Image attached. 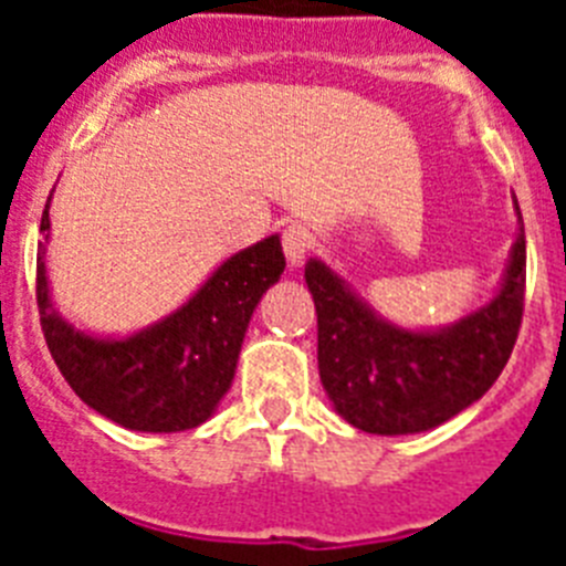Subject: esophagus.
I'll return each instance as SVG.
<instances>
[{"label": "esophagus", "instance_id": "1", "mask_svg": "<svg viewBox=\"0 0 566 566\" xmlns=\"http://www.w3.org/2000/svg\"><path fill=\"white\" fill-rule=\"evenodd\" d=\"M308 249H312V232L303 223H292V227L283 229V252H286L292 269L303 266Z\"/></svg>", "mask_w": 566, "mask_h": 566}]
</instances>
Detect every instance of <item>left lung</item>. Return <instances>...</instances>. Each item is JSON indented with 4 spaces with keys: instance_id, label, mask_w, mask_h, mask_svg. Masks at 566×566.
I'll list each match as a JSON object with an SVG mask.
<instances>
[{
    "instance_id": "8db88e82",
    "label": "left lung",
    "mask_w": 566,
    "mask_h": 566,
    "mask_svg": "<svg viewBox=\"0 0 566 566\" xmlns=\"http://www.w3.org/2000/svg\"><path fill=\"white\" fill-rule=\"evenodd\" d=\"M496 294L451 326L405 328L382 317L319 258L306 263L317 308L319 382L348 424L379 437L431 431L484 397L507 365L524 312V223Z\"/></svg>"
}]
</instances>
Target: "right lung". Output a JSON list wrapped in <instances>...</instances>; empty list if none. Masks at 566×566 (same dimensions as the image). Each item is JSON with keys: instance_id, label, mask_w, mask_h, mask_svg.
I'll list each match as a JSON object with an SVG mask.
<instances>
[{"instance_id": "1", "label": "right lung", "mask_w": 566, "mask_h": 566, "mask_svg": "<svg viewBox=\"0 0 566 566\" xmlns=\"http://www.w3.org/2000/svg\"><path fill=\"white\" fill-rule=\"evenodd\" d=\"M48 209L50 201L42 214L36 303L48 348L70 388L127 431L175 433L207 422L232 388L240 345L260 297L286 269L280 234L223 260L167 317L115 337L76 328L53 306L44 260Z\"/></svg>"}]
</instances>
